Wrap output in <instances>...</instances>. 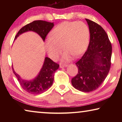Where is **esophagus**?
Masks as SVG:
<instances>
[{"label":"esophagus","mask_w":122,"mask_h":122,"mask_svg":"<svg viewBox=\"0 0 122 122\" xmlns=\"http://www.w3.org/2000/svg\"><path fill=\"white\" fill-rule=\"evenodd\" d=\"M68 66L67 65H61L60 66V67L61 68H65V67H67Z\"/></svg>","instance_id":"esophagus-1"}]
</instances>
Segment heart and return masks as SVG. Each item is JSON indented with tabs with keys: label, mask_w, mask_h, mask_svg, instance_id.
<instances>
[{
	"label": "heart",
	"mask_w": 122,
	"mask_h": 122,
	"mask_svg": "<svg viewBox=\"0 0 122 122\" xmlns=\"http://www.w3.org/2000/svg\"><path fill=\"white\" fill-rule=\"evenodd\" d=\"M90 38L88 26L82 21H64L50 33V38L45 42V48L48 56L56 60L62 51V61H69L72 56H80L86 51Z\"/></svg>",
	"instance_id": "1"
}]
</instances>
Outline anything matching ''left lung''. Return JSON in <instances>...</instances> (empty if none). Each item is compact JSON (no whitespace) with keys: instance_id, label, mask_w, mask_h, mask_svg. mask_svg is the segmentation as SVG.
Instances as JSON below:
<instances>
[{"instance_id":"left-lung-1","label":"left lung","mask_w":122,"mask_h":122,"mask_svg":"<svg viewBox=\"0 0 122 122\" xmlns=\"http://www.w3.org/2000/svg\"><path fill=\"white\" fill-rule=\"evenodd\" d=\"M90 30V42L86 51L76 65L77 75L71 79L76 89L88 92L97 89L104 82L111 66L112 46L102 27L86 19Z\"/></svg>"}]
</instances>
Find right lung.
<instances>
[{"mask_svg": "<svg viewBox=\"0 0 122 122\" xmlns=\"http://www.w3.org/2000/svg\"><path fill=\"white\" fill-rule=\"evenodd\" d=\"M54 26V22L36 20L20 29L16 35L14 40H16L18 36L24 33L32 31L39 35L43 41H45L47 35ZM59 67L58 64L55 63L49 57H45L44 64L38 75L34 78L30 80L22 78L14 71L13 67L12 69L23 89L28 93L38 95L46 92L52 86L54 73Z\"/></svg>", "mask_w": 122, "mask_h": 122, "instance_id": "add662e5", "label": "right lung"}]
</instances>
